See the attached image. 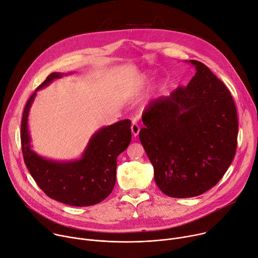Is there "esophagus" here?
I'll return each instance as SVG.
<instances>
[{"label":"esophagus","mask_w":258,"mask_h":258,"mask_svg":"<svg viewBox=\"0 0 258 258\" xmlns=\"http://www.w3.org/2000/svg\"><path fill=\"white\" fill-rule=\"evenodd\" d=\"M131 128H132V133H133V135H134L135 137L139 135V133H140V126H139V124H138V123L134 122V123L132 124Z\"/></svg>","instance_id":"esophagus-1"}]
</instances>
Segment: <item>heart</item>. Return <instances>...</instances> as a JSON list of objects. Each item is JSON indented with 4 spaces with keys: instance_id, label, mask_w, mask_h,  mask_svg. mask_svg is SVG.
Returning a JSON list of instances; mask_svg holds the SVG:
<instances>
[{
    "instance_id": "heart-1",
    "label": "heart",
    "mask_w": 258,
    "mask_h": 258,
    "mask_svg": "<svg viewBox=\"0 0 258 258\" xmlns=\"http://www.w3.org/2000/svg\"><path fill=\"white\" fill-rule=\"evenodd\" d=\"M151 75L147 72H143V73H140L139 75H137L130 87L126 90V95L130 98H138L142 95V93L147 89V87L149 86V84L151 83Z\"/></svg>"
}]
</instances>
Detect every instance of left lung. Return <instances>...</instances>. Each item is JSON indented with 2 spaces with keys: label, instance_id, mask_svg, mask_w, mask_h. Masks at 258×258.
Returning a JSON list of instances; mask_svg holds the SVG:
<instances>
[{
  "label": "left lung",
  "instance_id": "8db88e82",
  "mask_svg": "<svg viewBox=\"0 0 258 258\" xmlns=\"http://www.w3.org/2000/svg\"><path fill=\"white\" fill-rule=\"evenodd\" d=\"M186 87L152 102L142 115L139 138L159 189L192 198L215 186L235 157L238 116L224 83L203 62Z\"/></svg>",
  "mask_w": 258,
  "mask_h": 258
}]
</instances>
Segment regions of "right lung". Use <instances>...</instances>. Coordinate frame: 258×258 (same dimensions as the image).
<instances>
[{"label":"right lung","instance_id":"1","mask_svg":"<svg viewBox=\"0 0 258 258\" xmlns=\"http://www.w3.org/2000/svg\"><path fill=\"white\" fill-rule=\"evenodd\" d=\"M66 74L51 73L29 99L21 120L23 159L40 188L52 200L75 207H87L104 201L113 190L117 156L131 143V120L104 126L92 135L79 159L58 161L36 153L31 145L29 113L37 91Z\"/></svg>","mask_w":258,"mask_h":258}]
</instances>
